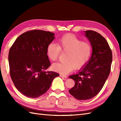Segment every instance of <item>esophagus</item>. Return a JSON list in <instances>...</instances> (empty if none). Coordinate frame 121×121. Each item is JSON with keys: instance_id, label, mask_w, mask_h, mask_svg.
<instances>
[{"instance_id": "1", "label": "esophagus", "mask_w": 121, "mask_h": 121, "mask_svg": "<svg viewBox=\"0 0 121 121\" xmlns=\"http://www.w3.org/2000/svg\"><path fill=\"white\" fill-rule=\"evenodd\" d=\"M60 76L61 77V78H67V76L65 75V74H60Z\"/></svg>"}]
</instances>
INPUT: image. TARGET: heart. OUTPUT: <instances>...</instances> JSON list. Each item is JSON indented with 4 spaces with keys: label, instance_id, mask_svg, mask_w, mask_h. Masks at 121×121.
Instances as JSON below:
<instances>
[{
    "label": "heart",
    "instance_id": "b5f03b06",
    "mask_svg": "<svg viewBox=\"0 0 121 121\" xmlns=\"http://www.w3.org/2000/svg\"><path fill=\"white\" fill-rule=\"evenodd\" d=\"M61 52H66L63 62L53 63V71L62 74H67L73 70L80 69L88 62L91 55V45L88 42L82 41L72 34L62 36L57 40L56 45L50 43L47 47L46 53L49 60L56 61Z\"/></svg>",
    "mask_w": 121,
    "mask_h": 121
}]
</instances>
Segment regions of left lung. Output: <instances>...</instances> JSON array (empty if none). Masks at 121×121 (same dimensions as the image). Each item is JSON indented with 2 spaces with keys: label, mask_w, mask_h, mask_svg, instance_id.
Masks as SVG:
<instances>
[{
  "label": "left lung",
  "mask_w": 121,
  "mask_h": 121,
  "mask_svg": "<svg viewBox=\"0 0 121 121\" xmlns=\"http://www.w3.org/2000/svg\"><path fill=\"white\" fill-rule=\"evenodd\" d=\"M85 33L91 43L92 56L78 73L69 76L75 82L69 92L80 100L91 99L100 91L109 75L112 61V51L106 39L94 30Z\"/></svg>",
  "instance_id": "obj_1"
}]
</instances>
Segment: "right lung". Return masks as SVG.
<instances>
[{
  "label": "right lung",
  "mask_w": 121,
  "mask_h": 121,
  "mask_svg": "<svg viewBox=\"0 0 121 121\" xmlns=\"http://www.w3.org/2000/svg\"><path fill=\"white\" fill-rule=\"evenodd\" d=\"M53 33L34 30L23 33L10 49V74L17 89L30 98H38L49 89L59 74L44 71L51 63L46 53L47 46L55 38Z\"/></svg>",
  "instance_id": "add662e5"
}]
</instances>
